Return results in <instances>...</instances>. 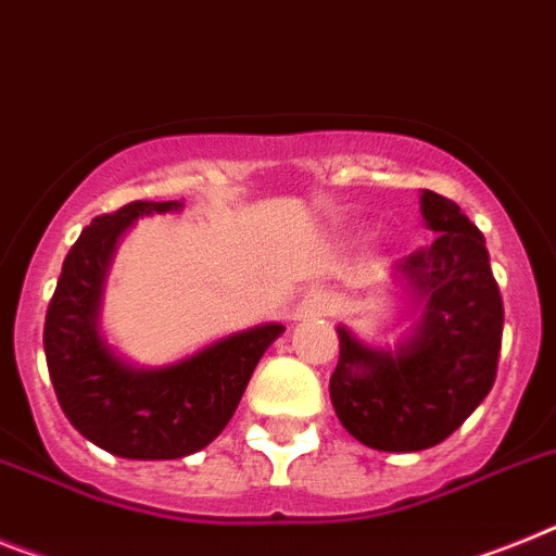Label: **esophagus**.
<instances>
[{
  "mask_svg": "<svg viewBox=\"0 0 556 556\" xmlns=\"http://www.w3.org/2000/svg\"><path fill=\"white\" fill-rule=\"evenodd\" d=\"M298 317H317V315H326L331 312V298L329 292L324 289H309V292H303L301 301L295 306Z\"/></svg>",
  "mask_w": 556,
  "mask_h": 556,
  "instance_id": "obj_1",
  "label": "esophagus"
}]
</instances>
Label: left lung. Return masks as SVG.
<instances>
[{"mask_svg":"<svg viewBox=\"0 0 556 556\" xmlns=\"http://www.w3.org/2000/svg\"><path fill=\"white\" fill-rule=\"evenodd\" d=\"M433 244L400 261L402 281L421 306L416 331L396 351L340 334L329 379L337 419L365 447L416 453L455 433L495 386L504 301L483 232L453 199L421 191Z\"/></svg>","mask_w":556,"mask_h":556,"instance_id":"8db88e82","label":"left lung"}]
</instances>
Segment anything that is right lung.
I'll return each instance as SVG.
<instances>
[{
	"label": "right lung",
	"mask_w": 556,
	"mask_h": 556,
	"mask_svg": "<svg viewBox=\"0 0 556 556\" xmlns=\"http://www.w3.org/2000/svg\"><path fill=\"white\" fill-rule=\"evenodd\" d=\"M179 207L182 202H129L94 216L70 247L47 306L45 354L61 410L84 439L121 458L170 462L207 447L283 331L281 324L236 331L163 368H135L109 349L98 312L117 239L140 216Z\"/></svg>",
	"instance_id": "right-lung-1"
}]
</instances>
